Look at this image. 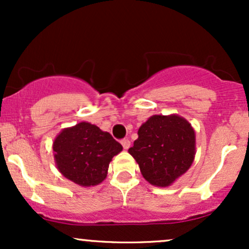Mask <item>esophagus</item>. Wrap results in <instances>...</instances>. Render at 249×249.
Masks as SVG:
<instances>
[{"label":"esophagus","mask_w":249,"mask_h":249,"mask_svg":"<svg viewBox=\"0 0 249 249\" xmlns=\"http://www.w3.org/2000/svg\"><path fill=\"white\" fill-rule=\"evenodd\" d=\"M121 142H122L123 147H124V150H127V148L131 146V142L128 141V139H123Z\"/></svg>","instance_id":"obj_1"}]
</instances>
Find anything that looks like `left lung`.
<instances>
[{
  "mask_svg": "<svg viewBox=\"0 0 249 249\" xmlns=\"http://www.w3.org/2000/svg\"><path fill=\"white\" fill-rule=\"evenodd\" d=\"M128 153L138 162L145 180L158 187L172 185L191 167L196 156V132L178 115H154L138 130Z\"/></svg>",
  "mask_w": 249,
  "mask_h": 249,
  "instance_id": "8db88e82",
  "label": "left lung"
}]
</instances>
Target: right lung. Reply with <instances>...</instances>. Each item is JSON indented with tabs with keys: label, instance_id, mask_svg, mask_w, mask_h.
<instances>
[{
	"label": "right lung",
	"instance_id": "obj_1",
	"mask_svg": "<svg viewBox=\"0 0 249 249\" xmlns=\"http://www.w3.org/2000/svg\"><path fill=\"white\" fill-rule=\"evenodd\" d=\"M53 148L59 172L79 186L90 187L107 178L108 164L123 146L108 132L82 122L62 130Z\"/></svg>",
	"mask_w": 249,
	"mask_h": 249
}]
</instances>
